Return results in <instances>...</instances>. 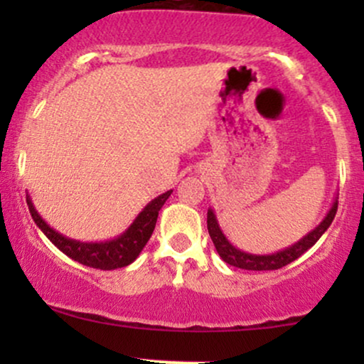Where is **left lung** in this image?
Wrapping results in <instances>:
<instances>
[{
  "label": "left lung",
  "mask_w": 364,
  "mask_h": 364,
  "mask_svg": "<svg viewBox=\"0 0 364 364\" xmlns=\"http://www.w3.org/2000/svg\"><path fill=\"white\" fill-rule=\"evenodd\" d=\"M336 212H337V198L333 200L332 207H330L327 215L323 217V220H321L315 229H311L306 236H303L301 240L296 241L294 245L287 246V248L279 250V252L270 253V255H253L236 248V246L225 237L219 223H217L215 212L212 210V208H208L207 212V229H208V235L212 237V241H214V246L217 253H219V257L223 258L225 263H229V265L237 267V269H245V270H277V269H282V267H286L287 263L294 262L296 258L301 257L304 252H308V250H310L311 246L320 240L321 235L327 231L328 225L332 224L333 217H336Z\"/></svg>",
  "instance_id": "1"
}]
</instances>
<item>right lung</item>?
<instances>
[{"label": "right lung", "instance_id": "right-lung-1", "mask_svg": "<svg viewBox=\"0 0 364 364\" xmlns=\"http://www.w3.org/2000/svg\"><path fill=\"white\" fill-rule=\"evenodd\" d=\"M171 193H173V190L166 191V193L154 198L152 202H149L123 235L114 237V240L99 241V243L97 241H95V243H83V241L72 240V237H66L63 236L61 232L54 231L51 225L41 217L39 212L36 210L34 203H32L31 196L28 195L27 205L28 210H31L32 219H34V223L37 224V228H39L41 231L48 236V240L51 241L58 250H61L66 257L82 263V265L92 267V269L114 270L121 269V267H127L129 263L136 260V257H139L141 250H144V246L147 245V241L150 240V236H152L154 228H156L157 223L159 210L164 205Z\"/></svg>", "mask_w": 364, "mask_h": 364}]
</instances>
